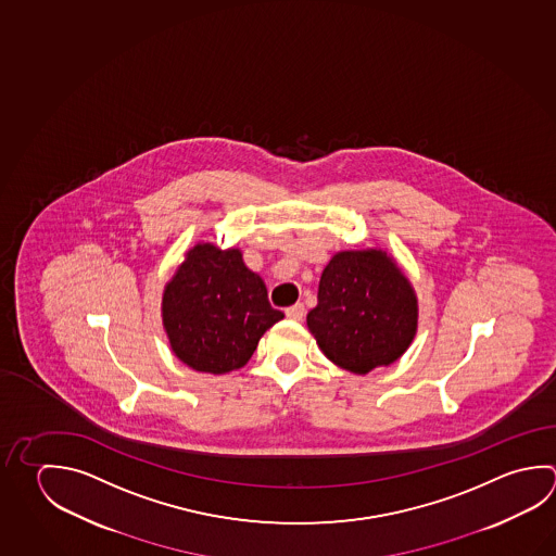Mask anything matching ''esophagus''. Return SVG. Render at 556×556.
<instances>
[{
    "label": "esophagus",
    "instance_id": "34e87169",
    "mask_svg": "<svg viewBox=\"0 0 556 556\" xmlns=\"http://www.w3.org/2000/svg\"><path fill=\"white\" fill-rule=\"evenodd\" d=\"M303 315H305V307H303V303H295V305L286 309V317H288V319H293V321H302Z\"/></svg>",
    "mask_w": 556,
    "mask_h": 556
}]
</instances>
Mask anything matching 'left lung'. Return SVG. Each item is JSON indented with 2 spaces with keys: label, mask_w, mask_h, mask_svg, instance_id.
Listing matches in <instances>:
<instances>
[{
  "label": "left lung",
  "mask_w": 556,
  "mask_h": 556,
  "mask_svg": "<svg viewBox=\"0 0 556 556\" xmlns=\"http://www.w3.org/2000/svg\"><path fill=\"white\" fill-rule=\"evenodd\" d=\"M307 327L331 363L368 374L395 363L414 341L417 295L384 251H343L325 266Z\"/></svg>",
  "instance_id": "obj_1"
}]
</instances>
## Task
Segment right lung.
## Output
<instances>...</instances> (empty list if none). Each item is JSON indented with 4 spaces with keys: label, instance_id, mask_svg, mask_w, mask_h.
<instances>
[{
    "label": "right lung",
    "instance_id": "obj_1",
    "mask_svg": "<svg viewBox=\"0 0 556 556\" xmlns=\"http://www.w3.org/2000/svg\"><path fill=\"white\" fill-rule=\"evenodd\" d=\"M263 278L242 263L239 249L198 242L162 293V325L174 354L198 372L239 370L274 324Z\"/></svg>",
    "mask_w": 556,
    "mask_h": 556
}]
</instances>
